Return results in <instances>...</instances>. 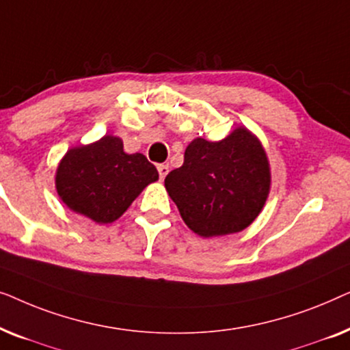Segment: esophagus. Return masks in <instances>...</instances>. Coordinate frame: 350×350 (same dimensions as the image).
Wrapping results in <instances>:
<instances>
[{"instance_id": "esophagus-1", "label": "esophagus", "mask_w": 350, "mask_h": 350, "mask_svg": "<svg viewBox=\"0 0 350 350\" xmlns=\"http://www.w3.org/2000/svg\"><path fill=\"white\" fill-rule=\"evenodd\" d=\"M157 172H159V178L164 180L167 174H169V165L167 164H159L157 165Z\"/></svg>"}]
</instances>
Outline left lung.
<instances>
[{
	"mask_svg": "<svg viewBox=\"0 0 350 350\" xmlns=\"http://www.w3.org/2000/svg\"><path fill=\"white\" fill-rule=\"evenodd\" d=\"M271 170L265 148L245 127L221 142L194 138L185 162L165 176V189L191 231L226 236L250 226L265 207Z\"/></svg>",
	"mask_w": 350,
	"mask_h": 350,
	"instance_id": "8db88e82",
	"label": "left lung"
}]
</instances>
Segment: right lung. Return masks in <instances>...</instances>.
Wrapping results in <instances>:
<instances>
[{
    "instance_id": "right-lung-1",
    "label": "right lung",
    "mask_w": 350,
    "mask_h": 350,
    "mask_svg": "<svg viewBox=\"0 0 350 350\" xmlns=\"http://www.w3.org/2000/svg\"><path fill=\"white\" fill-rule=\"evenodd\" d=\"M159 178L156 167L140 152H124L119 137L76 146L57 167V194L73 212L98 224L113 223L148 185Z\"/></svg>"
}]
</instances>
